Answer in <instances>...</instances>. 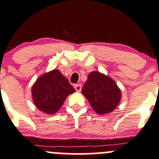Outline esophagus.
<instances>
[{
  "instance_id": "obj_1",
  "label": "esophagus",
  "mask_w": 159,
  "mask_h": 159,
  "mask_svg": "<svg viewBox=\"0 0 159 159\" xmlns=\"http://www.w3.org/2000/svg\"><path fill=\"white\" fill-rule=\"evenodd\" d=\"M75 89L76 91L80 92L81 90V84H75L74 86Z\"/></svg>"
}]
</instances>
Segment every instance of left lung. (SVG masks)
<instances>
[{
  "mask_svg": "<svg viewBox=\"0 0 159 159\" xmlns=\"http://www.w3.org/2000/svg\"><path fill=\"white\" fill-rule=\"evenodd\" d=\"M81 92L93 110L100 115L114 110L121 97V90L116 82L99 72L89 74Z\"/></svg>",
  "mask_w": 159,
  "mask_h": 159,
  "instance_id": "obj_1",
  "label": "left lung"
}]
</instances>
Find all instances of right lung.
I'll return each mask as SVG.
<instances>
[{
	"label": "right lung",
	"mask_w": 159,
	"mask_h": 159,
	"mask_svg": "<svg viewBox=\"0 0 159 159\" xmlns=\"http://www.w3.org/2000/svg\"><path fill=\"white\" fill-rule=\"evenodd\" d=\"M75 89L58 70L43 75L32 88L34 104L42 112L54 114L64 104L68 95Z\"/></svg>",
	"instance_id": "right-lung-1"
}]
</instances>
